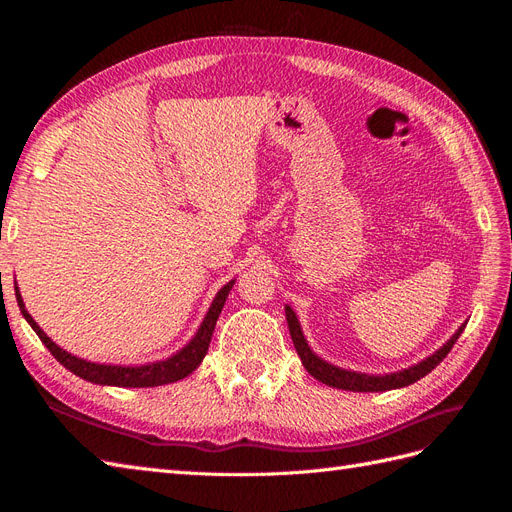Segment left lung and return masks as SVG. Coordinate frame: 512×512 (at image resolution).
Wrapping results in <instances>:
<instances>
[{"label":"left lung","mask_w":512,"mask_h":512,"mask_svg":"<svg viewBox=\"0 0 512 512\" xmlns=\"http://www.w3.org/2000/svg\"><path fill=\"white\" fill-rule=\"evenodd\" d=\"M286 322L290 329V337L292 344L297 348V354L301 356L303 367L312 374L318 382L333 386V389H342V391H352V393H382V391H393V389H401V386L414 384L416 380L425 378L431 369H436L444 356L451 352V348L455 346V342L459 339V335L466 329V322L455 331V335L448 339V342L438 348L433 354H429L427 359H423L421 363H416L408 369L401 371H393V374H363V371H352V369H344L337 367L329 361L320 359V356L309 348L307 339L301 331V324L297 314L292 312V307L286 305Z\"/></svg>","instance_id":"1"}]
</instances>
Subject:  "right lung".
<instances>
[{"label": "right lung", "instance_id": "add662e5", "mask_svg": "<svg viewBox=\"0 0 512 512\" xmlns=\"http://www.w3.org/2000/svg\"><path fill=\"white\" fill-rule=\"evenodd\" d=\"M232 284H235V280H230L228 284H224L218 290V294H215V299L209 305V312L205 314L198 331L194 333V337L190 339L188 344H185L181 350H177L175 354H170L168 359H164V361H153V363H145V365L94 363V361L81 359V356L70 354L68 350L59 348L53 342V339L38 327V322L25 309L19 286H14V294H17V303L21 307L23 318L29 322V327L36 331V335L42 339V344L49 348V352L55 356V359L66 369H70L74 376H79L87 382L102 384V386H121V389H145V386H162V384L183 380L185 376H190L200 363H203L205 354L209 350V344H211L215 322H218V318L222 314V307L228 299V292H230Z\"/></svg>", "mask_w": 512, "mask_h": 512}]
</instances>
